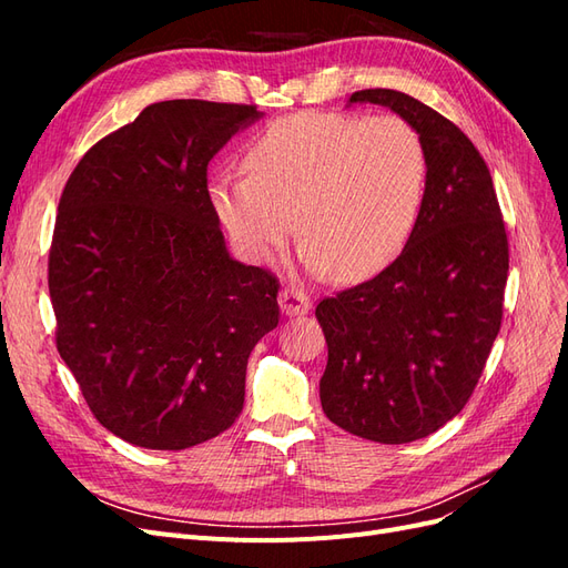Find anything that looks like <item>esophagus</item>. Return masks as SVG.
Segmentation results:
<instances>
[{"label":"esophagus","instance_id":"34e87169","mask_svg":"<svg viewBox=\"0 0 568 568\" xmlns=\"http://www.w3.org/2000/svg\"><path fill=\"white\" fill-rule=\"evenodd\" d=\"M311 305H313L311 296L303 294L301 288L291 286V288H284L282 294H280V307H282V313L288 315V317L307 315V311H311Z\"/></svg>","mask_w":568,"mask_h":568}]
</instances>
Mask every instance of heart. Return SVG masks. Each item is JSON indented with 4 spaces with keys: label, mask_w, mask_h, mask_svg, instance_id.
<instances>
[{
    "label": "heart",
    "mask_w": 568,
    "mask_h": 568,
    "mask_svg": "<svg viewBox=\"0 0 568 568\" xmlns=\"http://www.w3.org/2000/svg\"><path fill=\"white\" fill-rule=\"evenodd\" d=\"M244 173L211 180V203L251 261L294 232L311 272L365 280L405 248L422 211L428 156L398 115L303 111L274 120L244 149Z\"/></svg>",
    "instance_id": "b5f03b06"
}]
</instances>
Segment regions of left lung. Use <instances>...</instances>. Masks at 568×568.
Returning <instances> with one entry per match:
<instances>
[{
    "instance_id": "1",
    "label": "left lung",
    "mask_w": 568,
    "mask_h": 568,
    "mask_svg": "<svg viewBox=\"0 0 568 568\" xmlns=\"http://www.w3.org/2000/svg\"><path fill=\"white\" fill-rule=\"evenodd\" d=\"M422 134L428 173L403 253L374 280L317 303L324 415L398 445L448 424L484 374L503 324L509 244L488 165L448 118L398 90H359Z\"/></svg>"
}]
</instances>
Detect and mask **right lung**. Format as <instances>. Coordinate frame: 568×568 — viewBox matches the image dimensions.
<instances>
[{
	"mask_svg": "<svg viewBox=\"0 0 568 568\" xmlns=\"http://www.w3.org/2000/svg\"><path fill=\"white\" fill-rule=\"evenodd\" d=\"M253 104L173 99L99 140L49 248L57 348L111 434L184 450L242 415L248 355L280 324V280L230 257L209 163Z\"/></svg>",
	"mask_w": 568,
	"mask_h": 568,
	"instance_id": "right-lung-1",
	"label": "right lung"
}]
</instances>
